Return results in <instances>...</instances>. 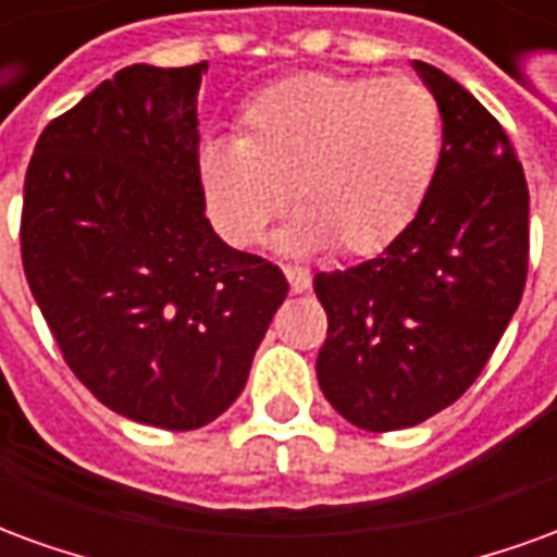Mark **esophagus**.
Masks as SVG:
<instances>
[{
	"label": "esophagus",
	"mask_w": 557,
	"mask_h": 557,
	"mask_svg": "<svg viewBox=\"0 0 557 557\" xmlns=\"http://www.w3.org/2000/svg\"><path fill=\"white\" fill-rule=\"evenodd\" d=\"M283 274L289 280V289L295 295H301V292L310 289V274L304 271V268H283Z\"/></svg>",
	"instance_id": "1"
}]
</instances>
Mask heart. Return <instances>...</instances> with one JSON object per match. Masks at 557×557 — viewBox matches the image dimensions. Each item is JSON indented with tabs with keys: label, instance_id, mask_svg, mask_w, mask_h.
I'll list each match as a JSON object with an SVG mask.
<instances>
[{
	"label": "heart",
	"instance_id": "obj_1",
	"mask_svg": "<svg viewBox=\"0 0 557 557\" xmlns=\"http://www.w3.org/2000/svg\"><path fill=\"white\" fill-rule=\"evenodd\" d=\"M442 163V107L411 77L298 74L256 95L242 139L199 154L208 214L235 247H250L286 208L292 253L334 244L373 256L409 226Z\"/></svg>",
	"mask_w": 557,
	"mask_h": 557
}]
</instances>
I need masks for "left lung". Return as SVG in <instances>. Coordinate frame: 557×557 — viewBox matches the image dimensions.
I'll return each instance as SVG.
<instances>
[{"instance_id": "obj_1", "label": "left lung", "mask_w": 557, "mask_h": 557, "mask_svg": "<svg viewBox=\"0 0 557 557\" xmlns=\"http://www.w3.org/2000/svg\"><path fill=\"white\" fill-rule=\"evenodd\" d=\"M414 71L442 107L430 194L375 259L313 280L327 313L319 387L370 432L414 426L462 397L528 277V184L504 127L444 71Z\"/></svg>"}]
</instances>
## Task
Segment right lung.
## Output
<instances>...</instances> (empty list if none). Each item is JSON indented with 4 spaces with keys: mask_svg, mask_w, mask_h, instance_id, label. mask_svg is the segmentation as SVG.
<instances>
[{
    "mask_svg": "<svg viewBox=\"0 0 557 557\" xmlns=\"http://www.w3.org/2000/svg\"><path fill=\"white\" fill-rule=\"evenodd\" d=\"M208 62L131 65L38 137L20 253L62 358L122 418L199 430L238 399L289 292L206 218L196 95Z\"/></svg>",
    "mask_w": 557,
    "mask_h": 557,
    "instance_id": "right-lung-1",
    "label": "right lung"
}]
</instances>
